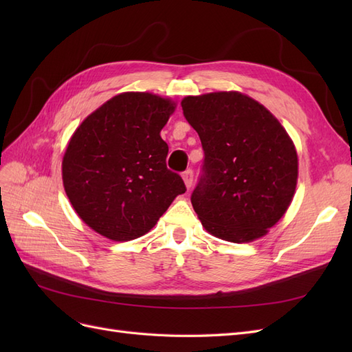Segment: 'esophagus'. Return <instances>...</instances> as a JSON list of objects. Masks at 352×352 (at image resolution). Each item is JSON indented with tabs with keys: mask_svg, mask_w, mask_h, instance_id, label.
Here are the masks:
<instances>
[{
	"mask_svg": "<svg viewBox=\"0 0 352 352\" xmlns=\"http://www.w3.org/2000/svg\"><path fill=\"white\" fill-rule=\"evenodd\" d=\"M182 177H184V182H185V185H186L188 189H189L190 186H192V182H194V172H192V170H190V168L185 170Z\"/></svg>",
	"mask_w": 352,
	"mask_h": 352,
	"instance_id": "1",
	"label": "esophagus"
}]
</instances>
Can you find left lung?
Returning <instances> with one entry per match:
<instances>
[{"label": "left lung", "mask_w": 352, "mask_h": 352, "mask_svg": "<svg viewBox=\"0 0 352 352\" xmlns=\"http://www.w3.org/2000/svg\"><path fill=\"white\" fill-rule=\"evenodd\" d=\"M197 131L204 163L190 202L207 232L251 242L285 214L295 194L298 155L276 117L241 92H211L180 102Z\"/></svg>", "instance_id": "1"}]
</instances>
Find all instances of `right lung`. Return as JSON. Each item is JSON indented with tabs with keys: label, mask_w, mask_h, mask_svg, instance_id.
<instances>
[{
	"label": "right lung",
	"mask_w": 352,
	"mask_h": 352,
	"mask_svg": "<svg viewBox=\"0 0 352 352\" xmlns=\"http://www.w3.org/2000/svg\"><path fill=\"white\" fill-rule=\"evenodd\" d=\"M175 102L148 92L116 95L74 131L63 157V184L78 216L100 235L132 241L150 232L184 194L168 170L160 132Z\"/></svg>",
	"instance_id": "obj_1"
}]
</instances>
